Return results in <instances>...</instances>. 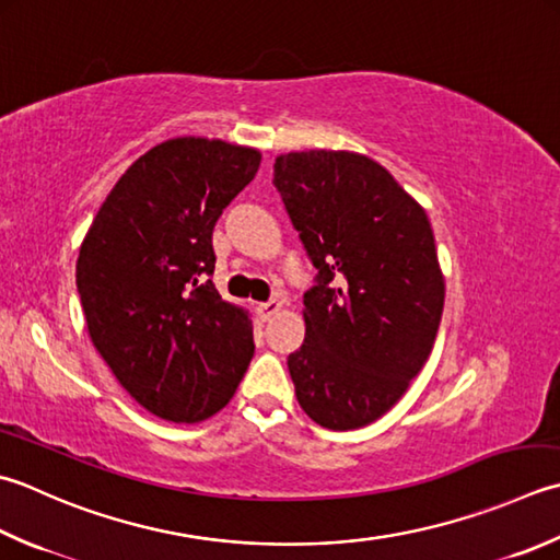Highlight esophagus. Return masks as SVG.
Masks as SVG:
<instances>
[{"label":"esophagus","instance_id":"34e87169","mask_svg":"<svg viewBox=\"0 0 560 560\" xmlns=\"http://www.w3.org/2000/svg\"><path fill=\"white\" fill-rule=\"evenodd\" d=\"M279 311H281V301H277V299H271V301H267V303H259L257 305V313H259V317L261 320H271L273 315H279Z\"/></svg>","mask_w":560,"mask_h":560}]
</instances>
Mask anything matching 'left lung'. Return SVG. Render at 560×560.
I'll return each instance as SVG.
<instances>
[{
  "instance_id": "obj_1",
  "label": "left lung",
  "mask_w": 560,
  "mask_h": 560,
  "mask_svg": "<svg viewBox=\"0 0 560 560\" xmlns=\"http://www.w3.org/2000/svg\"><path fill=\"white\" fill-rule=\"evenodd\" d=\"M273 186L317 269L303 295L305 339L289 354L295 398L320 427L359 430L402 398L440 330L430 218L361 152H283Z\"/></svg>"
}]
</instances>
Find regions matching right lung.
I'll return each instance as SVG.
<instances>
[{
    "label": "right lung",
    "mask_w": 560,
    "mask_h": 560,
    "mask_svg": "<svg viewBox=\"0 0 560 560\" xmlns=\"http://www.w3.org/2000/svg\"><path fill=\"white\" fill-rule=\"evenodd\" d=\"M261 152L170 138L108 191L77 257V291L96 352L128 396L167 422H201L230 402L255 354L252 320L213 281V225L255 179Z\"/></svg>",
    "instance_id": "add662e5"
}]
</instances>
